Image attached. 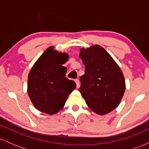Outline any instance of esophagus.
I'll return each instance as SVG.
<instances>
[{"label": "esophagus", "instance_id": "esophagus-1", "mask_svg": "<svg viewBox=\"0 0 149 149\" xmlns=\"http://www.w3.org/2000/svg\"><path fill=\"white\" fill-rule=\"evenodd\" d=\"M75 82H76V87H77V88H79V86H80V81H79V80L76 79V80H75Z\"/></svg>", "mask_w": 149, "mask_h": 149}]
</instances>
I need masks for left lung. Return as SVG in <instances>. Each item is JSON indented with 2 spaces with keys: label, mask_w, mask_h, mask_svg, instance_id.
<instances>
[{
  "label": "left lung",
  "mask_w": 149,
  "mask_h": 149,
  "mask_svg": "<svg viewBox=\"0 0 149 149\" xmlns=\"http://www.w3.org/2000/svg\"><path fill=\"white\" fill-rule=\"evenodd\" d=\"M85 66L79 91L87 105L99 115H105L119 105L125 91L122 71L111 56L100 45L80 49Z\"/></svg>",
  "instance_id": "left-lung-1"
}]
</instances>
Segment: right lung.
<instances>
[{
    "instance_id": "obj_1",
    "label": "right lung",
    "mask_w": 149,
    "mask_h": 149,
    "mask_svg": "<svg viewBox=\"0 0 149 149\" xmlns=\"http://www.w3.org/2000/svg\"><path fill=\"white\" fill-rule=\"evenodd\" d=\"M68 59L69 54L57 52L51 46L30 71L27 92L32 104L40 111L49 115L57 113L76 88L75 82L65 77L67 69L62 64Z\"/></svg>"
}]
</instances>
